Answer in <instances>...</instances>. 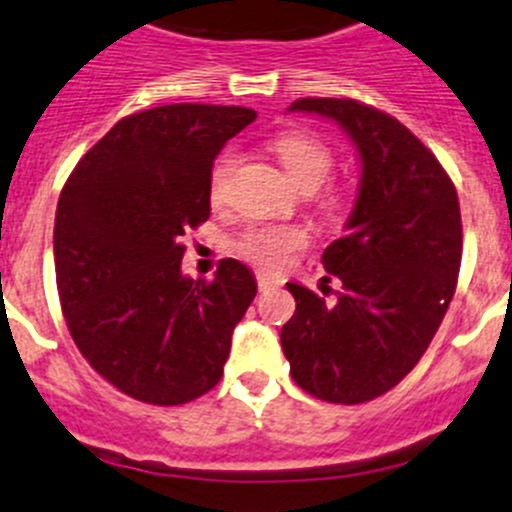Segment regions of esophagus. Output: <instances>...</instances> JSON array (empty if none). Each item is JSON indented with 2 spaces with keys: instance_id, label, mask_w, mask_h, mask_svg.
I'll return each instance as SVG.
<instances>
[{
  "instance_id": "esophagus-1",
  "label": "esophagus",
  "mask_w": 512,
  "mask_h": 512,
  "mask_svg": "<svg viewBox=\"0 0 512 512\" xmlns=\"http://www.w3.org/2000/svg\"><path fill=\"white\" fill-rule=\"evenodd\" d=\"M277 285H282L277 277L267 275V272H257V287H260V290H270V287H277Z\"/></svg>"
}]
</instances>
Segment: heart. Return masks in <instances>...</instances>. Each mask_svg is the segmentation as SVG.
<instances>
[{"mask_svg":"<svg viewBox=\"0 0 512 512\" xmlns=\"http://www.w3.org/2000/svg\"><path fill=\"white\" fill-rule=\"evenodd\" d=\"M272 150H275L282 170L302 192H315L332 170V152L307 132H282L272 140ZM235 167L237 150L227 147L217 157L210 175V197L215 202H222L227 197V185H230ZM342 205H345V200H342L340 192H330L322 202L327 212H340ZM305 240L307 237L300 227L262 222V225H252L242 232L240 240H237V252L255 265L277 270V267L285 265L292 250L305 245Z\"/></svg>","mask_w":512,"mask_h":512,"instance_id":"obj_1","label":"heart"}]
</instances>
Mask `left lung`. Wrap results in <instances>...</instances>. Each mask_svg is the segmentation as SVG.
Here are the masks:
<instances>
[{"instance_id": "obj_1", "label": "left lung", "mask_w": 512, "mask_h": 512, "mask_svg": "<svg viewBox=\"0 0 512 512\" xmlns=\"http://www.w3.org/2000/svg\"><path fill=\"white\" fill-rule=\"evenodd\" d=\"M290 112L337 122L357 150L360 185L347 235L322 252L340 292L325 302L287 282L297 307L282 352L310 395L367 403L418 365L448 312L463 257L458 192L433 152L380 109L305 97Z\"/></svg>"}]
</instances>
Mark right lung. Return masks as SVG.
<instances>
[{
    "instance_id": "add662e5",
    "label": "right lung",
    "mask_w": 512,
    "mask_h": 512,
    "mask_svg": "<svg viewBox=\"0 0 512 512\" xmlns=\"http://www.w3.org/2000/svg\"><path fill=\"white\" fill-rule=\"evenodd\" d=\"M257 117L165 104L119 119L77 162L54 217V270L72 340L114 388L182 405L220 382L257 295L250 267L182 275V235L210 217L212 162Z\"/></svg>"
}]
</instances>
